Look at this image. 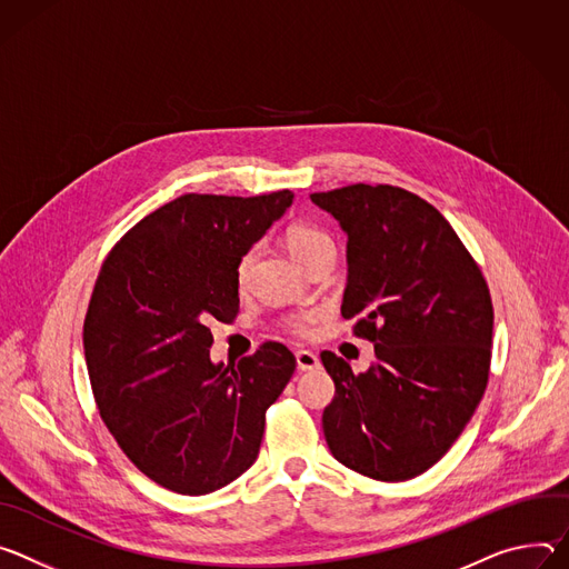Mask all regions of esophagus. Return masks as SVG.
I'll list each match as a JSON object with an SVG mask.
<instances>
[{"label": "esophagus", "instance_id": "obj_1", "mask_svg": "<svg viewBox=\"0 0 569 569\" xmlns=\"http://www.w3.org/2000/svg\"><path fill=\"white\" fill-rule=\"evenodd\" d=\"M296 363H298V370H317L321 366V359H319V355H313L309 350H298Z\"/></svg>", "mask_w": 569, "mask_h": 569}]
</instances>
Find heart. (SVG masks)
Returning a JSON list of instances; mask_svg holds the SVG:
<instances>
[{
  "label": "heart",
  "mask_w": 569,
  "mask_h": 569,
  "mask_svg": "<svg viewBox=\"0 0 569 569\" xmlns=\"http://www.w3.org/2000/svg\"><path fill=\"white\" fill-rule=\"evenodd\" d=\"M287 246L291 250V256L305 264L307 260H311L313 256H319V252H328V250H335V239L317 228V226H307V223H298V226H291L287 230ZM252 260H256V250H246L243 256L239 258L237 262V269H234V278H237V284H246L248 282V276H250V269H252ZM313 323H317V313L313 311H305V313H298V317L291 319V330L296 335H311V328Z\"/></svg>",
  "instance_id": "b5f03b06"
}]
</instances>
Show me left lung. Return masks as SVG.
I'll list each match as a JSON object with an SVG mask.
<instances>
[{
	"mask_svg": "<svg viewBox=\"0 0 569 569\" xmlns=\"http://www.w3.org/2000/svg\"><path fill=\"white\" fill-rule=\"evenodd\" d=\"M311 203L348 234L341 313L375 343V363L359 375L321 352L335 380L328 448L377 481L418 477L452 448L486 391L488 284L448 219L407 189L357 182Z\"/></svg>",
	"mask_w": 569,
	"mask_h": 569,
	"instance_id": "left-lung-1",
	"label": "left lung"
}]
</instances>
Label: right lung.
I'll use <instances>...</instances> for the list:
<instances>
[{"instance_id": "right-lung-1", "label": "right lung", "mask_w": 569, "mask_h": 569, "mask_svg": "<svg viewBox=\"0 0 569 569\" xmlns=\"http://www.w3.org/2000/svg\"><path fill=\"white\" fill-rule=\"evenodd\" d=\"M291 201L289 189L182 194L126 232L99 271L83 323L92 393L121 452L167 490L214 492L258 459L296 357L267 341L237 366L212 363L210 323L237 317V262Z\"/></svg>"}]
</instances>
